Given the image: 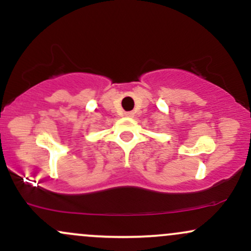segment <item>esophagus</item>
<instances>
[{
	"mask_svg": "<svg viewBox=\"0 0 251 251\" xmlns=\"http://www.w3.org/2000/svg\"><path fill=\"white\" fill-rule=\"evenodd\" d=\"M125 116H126V117H133L134 113H133V112H126Z\"/></svg>",
	"mask_w": 251,
	"mask_h": 251,
	"instance_id": "obj_1",
	"label": "esophagus"
}]
</instances>
